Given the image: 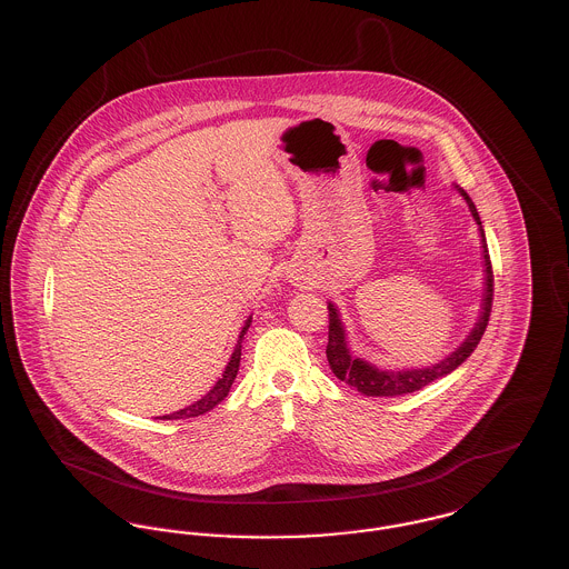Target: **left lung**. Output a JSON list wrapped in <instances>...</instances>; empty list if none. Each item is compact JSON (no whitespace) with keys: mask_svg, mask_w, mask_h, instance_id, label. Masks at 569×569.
<instances>
[{"mask_svg":"<svg viewBox=\"0 0 569 569\" xmlns=\"http://www.w3.org/2000/svg\"><path fill=\"white\" fill-rule=\"evenodd\" d=\"M460 196L465 198L471 216L476 219V223L480 226V237H482V256H485V295H482V311H480V320L473 326V330L467 335V339L460 343L455 352L448 358H443L441 362H437L433 367L427 369H406V371H386L378 369L376 365L352 356L348 348V339H346V328L339 318V311L332 302H328V346H326V358L328 365L332 369V373L341 381L353 386L358 392L367 395V397H399L407 392H416L425 386H429L431 381L439 378H446L448 373H452L459 365H462L471 352L478 348L485 330H487L488 318H490V309H492V267H490V256H488L487 239H485V230H482V221L476 211V204L471 202V198L460 190Z\"/></svg>","mask_w":569,"mask_h":569,"instance_id":"obj_1","label":"left lung"}]
</instances>
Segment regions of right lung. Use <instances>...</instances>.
Instances as JSON below:
<instances>
[{"label": "right lung", "instance_id": "obj_1", "mask_svg": "<svg viewBox=\"0 0 569 569\" xmlns=\"http://www.w3.org/2000/svg\"><path fill=\"white\" fill-rule=\"evenodd\" d=\"M249 325H251V318H247L243 330H241V335H239L237 348H234V352L230 356V362H228L226 371L221 373V378L217 379L216 386H213V388H211L202 399H198L196 403H191V406L186 407V409H179V411H174V413H170V416H163V420H181V418H196V416H202V413H207L209 409H213V407L219 406V403L228 397L230 386H232V381H234L237 373H239V362H241V343H243L244 332H247Z\"/></svg>", "mask_w": 569, "mask_h": 569}]
</instances>
